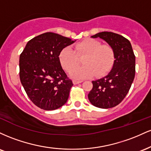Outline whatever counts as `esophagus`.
Instances as JSON below:
<instances>
[{
  "instance_id": "obj_1",
  "label": "esophagus",
  "mask_w": 151,
  "mask_h": 151,
  "mask_svg": "<svg viewBox=\"0 0 151 151\" xmlns=\"http://www.w3.org/2000/svg\"><path fill=\"white\" fill-rule=\"evenodd\" d=\"M81 82H82V81L81 80H73L74 84H79V83H81Z\"/></svg>"
}]
</instances>
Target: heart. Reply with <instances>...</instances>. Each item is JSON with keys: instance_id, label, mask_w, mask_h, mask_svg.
I'll return each mask as SVG.
<instances>
[{"instance_id": "heart-1", "label": "heart", "mask_w": 151, "mask_h": 151, "mask_svg": "<svg viewBox=\"0 0 151 151\" xmlns=\"http://www.w3.org/2000/svg\"><path fill=\"white\" fill-rule=\"evenodd\" d=\"M78 55L86 54L83 59L84 66L76 67L78 57L72 47H64L60 52L59 59L64 69L70 71L69 74L72 78L82 79L86 77L105 75L111 69L114 61V53L109 45H101V42L93 39H87L76 46ZM74 68H73V67Z\"/></svg>"}]
</instances>
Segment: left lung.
<instances>
[{"label":"left lung","instance_id":"left-lung-1","mask_svg":"<svg viewBox=\"0 0 151 151\" xmlns=\"http://www.w3.org/2000/svg\"><path fill=\"white\" fill-rule=\"evenodd\" d=\"M91 37H99L112 48L114 61L106 76L92 81L88 98L98 108H112L122 101L131 88L135 77L136 57L130 41L120 35L101 32Z\"/></svg>","mask_w":151,"mask_h":151}]
</instances>
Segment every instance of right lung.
<instances>
[{
	"label": "right lung",
	"instance_id": "1",
	"mask_svg": "<svg viewBox=\"0 0 151 151\" xmlns=\"http://www.w3.org/2000/svg\"><path fill=\"white\" fill-rule=\"evenodd\" d=\"M75 41L45 32L30 40L20 55V81L28 97L39 108L55 110L68 99L73 84L62 69L59 55Z\"/></svg>",
	"mask_w": 151,
	"mask_h": 151
}]
</instances>
